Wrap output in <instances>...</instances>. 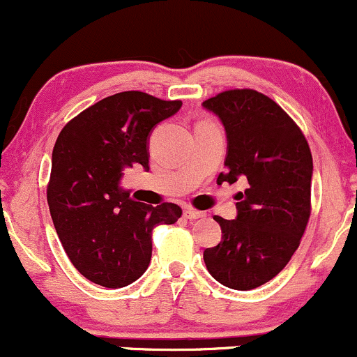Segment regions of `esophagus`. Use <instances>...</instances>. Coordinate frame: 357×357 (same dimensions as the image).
Listing matches in <instances>:
<instances>
[{
  "instance_id": "obj_1",
  "label": "esophagus",
  "mask_w": 357,
  "mask_h": 357,
  "mask_svg": "<svg viewBox=\"0 0 357 357\" xmlns=\"http://www.w3.org/2000/svg\"><path fill=\"white\" fill-rule=\"evenodd\" d=\"M203 216H204L203 211L192 210V208H186V210H184V218L188 220H198V218H203Z\"/></svg>"
}]
</instances>
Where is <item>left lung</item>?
I'll use <instances>...</instances> for the list:
<instances>
[{
  "instance_id": "1",
  "label": "left lung",
  "mask_w": 357,
  "mask_h": 357,
  "mask_svg": "<svg viewBox=\"0 0 357 357\" xmlns=\"http://www.w3.org/2000/svg\"><path fill=\"white\" fill-rule=\"evenodd\" d=\"M203 107L227 130V173L218 183H247L236 195V218L215 216L223 236L204 250V264L225 287L252 290L280 273L301 245L310 216L312 154L289 114L257 90H225Z\"/></svg>"
}]
</instances>
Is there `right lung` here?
I'll return each mask as SVG.
<instances>
[{
  "label": "right lung",
  "mask_w": 357,
  "mask_h": 357,
  "mask_svg": "<svg viewBox=\"0 0 357 357\" xmlns=\"http://www.w3.org/2000/svg\"><path fill=\"white\" fill-rule=\"evenodd\" d=\"M181 105L127 90L90 105L59 134L48 206L65 253L93 284L121 289L136 282L149 267L154 228L183 215L174 203L134 202L119 186L126 167L149 169L151 130Z\"/></svg>",
  "instance_id": "obj_1"
}]
</instances>
